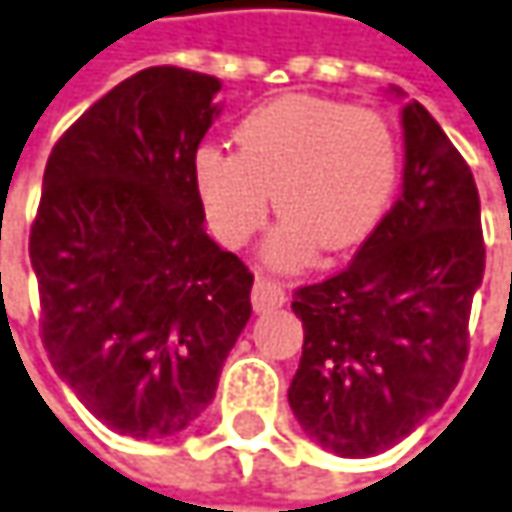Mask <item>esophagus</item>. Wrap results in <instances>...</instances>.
I'll return each instance as SVG.
<instances>
[{
    "label": "esophagus",
    "instance_id": "34e87169",
    "mask_svg": "<svg viewBox=\"0 0 512 512\" xmlns=\"http://www.w3.org/2000/svg\"><path fill=\"white\" fill-rule=\"evenodd\" d=\"M286 301V292L281 281H275V278H266V275H257L255 289H252V307H255L257 313H266V310H275V307H281Z\"/></svg>",
    "mask_w": 512,
    "mask_h": 512
}]
</instances>
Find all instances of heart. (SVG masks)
Listing matches in <instances>:
<instances>
[{
    "instance_id": "heart-1",
    "label": "heart",
    "mask_w": 512,
    "mask_h": 512,
    "mask_svg": "<svg viewBox=\"0 0 512 512\" xmlns=\"http://www.w3.org/2000/svg\"><path fill=\"white\" fill-rule=\"evenodd\" d=\"M237 153L202 144L194 188L211 234L240 249L284 211L266 260L298 266L318 246H359L385 217L400 182V138L376 109L289 95L252 109L234 130Z\"/></svg>"
}]
</instances>
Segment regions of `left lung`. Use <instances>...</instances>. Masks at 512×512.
<instances>
[{"mask_svg": "<svg viewBox=\"0 0 512 512\" xmlns=\"http://www.w3.org/2000/svg\"><path fill=\"white\" fill-rule=\"evenodd\" d=\"M403 194L347 269L292 292L304 350L289 385L301 429L342 458L411 435L458 385L484 278L472 170L423 104L403 109Z\"/></svg>", "mask_w": 512, "mask_h": 512, "instance_id": "8db88e82", "label": "left lung"}]
</instances>
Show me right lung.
Listing matches in <instances>:
<instances>
[{"mask_svg":"<svg viewBox=\"0 0 512 512\" xmlns=\"http://www.w3.org/2000/svg\"><path fill=\"white\" fill-rule=\"evenodd\" d=\"M220 80L127 77L57 138L28 252L54 371L118 435L182 432L214 400L255 275L205 234L194 156Z\"/></svg>","mask_w":512,"mask_h":512,"instance_id":"add662e5","label":"right lung"}]
</instances>
